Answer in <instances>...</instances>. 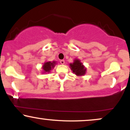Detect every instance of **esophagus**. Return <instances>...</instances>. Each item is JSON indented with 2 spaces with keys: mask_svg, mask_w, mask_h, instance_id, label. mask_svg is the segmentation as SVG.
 Returning <instances> with one entry per match:
<instances>
[{
  "mask_svg": "<svg viewBox=\"0 0 130 130\" xmlns=\"http://www.w3.org/2000/svg\"><path fill=\"white\" fill-rule=\"evenodd\" d=\"M60 63L62 64V65H63V64H65V60H61L60 61Z\"/></svg>",
  "mask_w": 130,
  "mask_h": 130,
  "instance_id": "1",
  "label": "esophagus"
}]
</instances>
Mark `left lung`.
Listing matches in <instances>:
<instances>
[{
    "label": "left lung",
    "mask_w": 130,
    "mask_h": 130,
    "mask_svg": "<svg viewBox=\"0 0 130 130\" xmlns=\"http://www.w3.org/2000/svg\"><path fill=\"white\" fill-rule=\"evenodd\" d=\"M70 68L77 76H84L86 74V68L83 65L79 59H75L74 62L70 64Z\"/></svg>",
    "instance_id": "1"
}]
</instances>
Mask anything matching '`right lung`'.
Instances as JSON below:
<instances>
[{"instance_id": "right-lung-1", "label": "right lung", "mask_w": 130, "mask_h": 130, "mask_svg": "<svg viewBox=\"0 0 130 130\" xmlns=\"http://www.w3.org/2000/svg\"><path fill=\"white\" fill-rule=\"evenodd\" d=\"M56 62L55 61L53 62H46L43 64V73H50L54 67H55Z\"/></svg>"}]
</instances>
